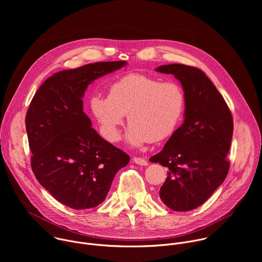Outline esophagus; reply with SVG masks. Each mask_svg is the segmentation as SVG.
<instances>
[{"label": "esophagus", "instance_id": "obj_1", "mask_svg": "<svg viewBox=\"0 0 262 262\" xmlns=\"http://www.w3.org/2000/svg\"><path fill=\"white\" fill-rule=\"evenodd\" d=\"M133 162L137 165H140V166H147L148 165V162L145 159H142V158H133Z\"/></svg>", "mask_w": 262, "mask_h": 262}]
</instances>
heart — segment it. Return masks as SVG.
Listing matches in <instances>:
<instances>
[{"instance_id": "b5f03b06", "label": "heart", "mask_w": 262, "mask_h": 262, "mask_svg": "<svg viewBox=\"0 0 262 262\" xmlns=\"http://www.w3.org/2000/svg\"><path fill=\"white\" fill-rule=\"evenodd\" d=\"M184 103L183 90L177 83L129 73L111 84L107 96H92L90 108L110 142L120 139L127 115V142L141 146L170 137L181 120Z\"/></svg>"}]
</instances>
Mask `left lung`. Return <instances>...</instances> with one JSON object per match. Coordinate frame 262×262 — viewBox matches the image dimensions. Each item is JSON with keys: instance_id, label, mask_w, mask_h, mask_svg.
I'll return each instance as SVG.
<instances>
[{"instance_id": "1", "label": "left lung", "mask_w": 262, "mask_h": 262, "mask_svg": "<svg viewBox=\"0 0 262 262\" xmlns=\"http://www.w3.org/2000/svg\"><path fill=\"white\" fill-rule=\"evenodd\" d=\"M173 74L184 91V121L150 162L168 168L160 198L175 211L202 205L225 180L233 134L231 112L206 74L183 64L156 69Z\"/></svg>"}]
</instances>
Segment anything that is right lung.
<instances>
[{"label": "right lung", "mask_w": 262, "mask_h": 262, "mask_svg": "<svg viewBox=\"0 0 262 262\" xmlns=\"http://www.w3.org/2000/svg\"><path fill=\"white\" fill-rule=\"evenodd\" d=\"M126 64L97 62L56 72L30 103L26 129L32 170L43 188L70 208L102 203L116 173L129 162L91 127L82 100L89 84Z\"/></svg>", "instance_id": "add662e5"}]
</instances>
